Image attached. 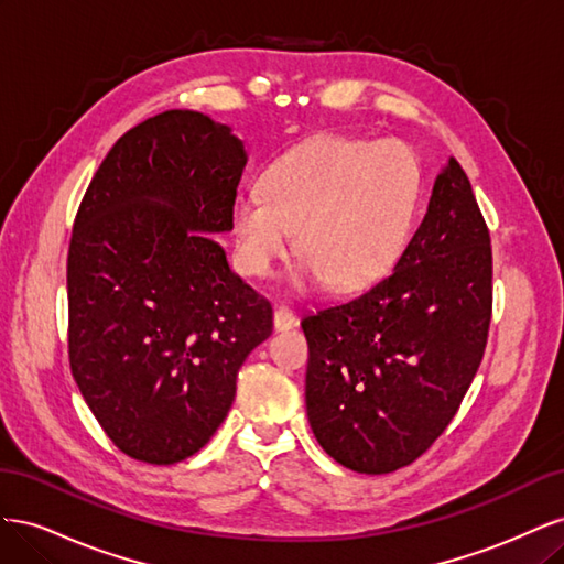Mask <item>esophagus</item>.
Here are the masks:
<instances>
[{"label": "esophagus", "instance_id": "obj_1", "mask_svg": "<svg viewBox=\"0 0 564 564\" xmlns=\"http://www.w3.org/2000/svg\"><path fill=\"white\" fill-rule=\"evenodd\" d=\"M272 324H275L278 332H286V329H294L296 327L299 317L289 308H284V305H278L275 315H272Z\"/></svg>", "mask_w": 564, "mask_h": 564}]
</instances>
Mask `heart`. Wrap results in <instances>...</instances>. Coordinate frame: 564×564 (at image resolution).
<instances>
[{"label":"heart","instance_id":"heart-1","mask_svg":"<svg viewBox=\"0 0 564 564\" xmlns=\"http://www.w3.org/2000/svg\"><path fill=\"white\" fill-rule=\"evenodd\" d=\"M419 162L404 143L319 135L268 166L263 193H240L230 209L237 263L265 278L296 230L301 284L327 278L355 289L398 259L414 226Z\"/></svg>","mask_w":564,"mask_h":564}]
</instances>
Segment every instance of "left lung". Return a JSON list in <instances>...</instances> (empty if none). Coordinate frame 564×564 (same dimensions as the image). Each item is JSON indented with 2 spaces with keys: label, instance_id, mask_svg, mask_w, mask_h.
Masks as SVG:
<instances>
[{
  "label": "left lung",
  "instance_id": "1",
  "mask_svg": "<svg viewBox=\"0 0 564 564\" xmlns=\"http://www.w3.org/2000/svg\"><path fill=\"white\" fill-rule=\"evenodd\" d=\"M491 322V242L452 158L419 230L386 278L305 315V406L340 466L404 468L445 433L482 362Z\"/></svg>",
  "mask_w": 564,
  "mask_h": 564
}]
</instances>
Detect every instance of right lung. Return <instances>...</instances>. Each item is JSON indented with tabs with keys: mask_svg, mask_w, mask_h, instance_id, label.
Instances as JSON below:
<instances>
[{
	"mask_svg": "<svg viewBox=\"0 0 564 564\" xmlns=\"http://www.w3.org/2000/svg\"><path fill=\"white\" fill-rule=\"evenodd\" d=\"M247 152L230 127L166 110L100 162L67 249V355L100 429L155 466L197 454L272 334L270 303L209 235L230 230Z\"/></svg>",
	"mask_w": 564,
	"mask_h": 564,
	"instance_id": "obj_1",
	"label": "right lung"
}]
</instances>
